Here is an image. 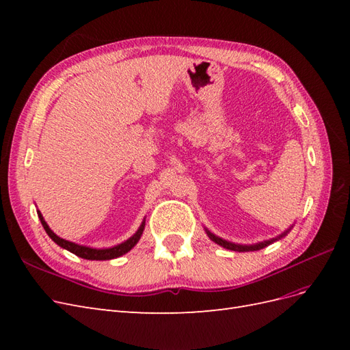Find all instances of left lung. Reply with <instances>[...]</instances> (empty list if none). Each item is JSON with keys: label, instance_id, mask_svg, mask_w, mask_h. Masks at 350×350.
Instances as JSON below:
<instances>
[{"label": "left lung", "instance_id": "8db88e82", "mask_svg": "<svg viewBox=\"0 0 350 350\" xmlns=\"http://www.w3.org/2000/svg\"><path fill=\"white\" fill-rule=\"evenodd\" d=\"M292 228H293V225H292L289 229H286V230L283 232V234H280V235H279V237H276V238H271V239L262 241V242H258V243H251V245H242V243H235V242L226 241V239L220 238V237H216L215 234H211V232H210L207 228H204V230H206L207 237H208L211 241H213L215 243H217V245L224 247V248H226V250H230V251H238V252H248V251H258V250H262V248L269 247L270 243L276 242V241L282 239L283 237L288 235V234H289V230H291Z\"/></svg>", "mask_w": 350, "mask_h": 350}]
</instances>
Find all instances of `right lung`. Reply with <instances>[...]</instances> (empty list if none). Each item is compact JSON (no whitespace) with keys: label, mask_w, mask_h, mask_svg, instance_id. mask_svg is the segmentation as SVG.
I'll return each mask as SVG.
<instances>
[{"label":"right lung","mask_w":350,"mask_h":350,"mask_svg":"<svg viewBox=\"0 0 350 350\" xmlns=\"http://www.w3.org/2000/svg\"><path fill=\"white\" fill-rule=\"evenodd\" d=\"M38 216H39V220L42 226H44V229L46 230L48 237L54 241L57 245H59L61 248H64L72 254H76L77 257H81V258H86V260H112V258H118L121 256H124V254L129 252L130 250H133L137 242L140 241L142 235H143V230H144V226H146V219H143L140 228L137 229L135 234L133 237H130L126 241L118 243V245H113V247H109V248H92V247H86V245H80V243H76V242H71V241H67V239H62L61 237H58L57 234H54V230H52L48 224L45 221L44 216H42L40 211L38 210Z\"/></svg>","instance_id":"1"}]
</instances>
